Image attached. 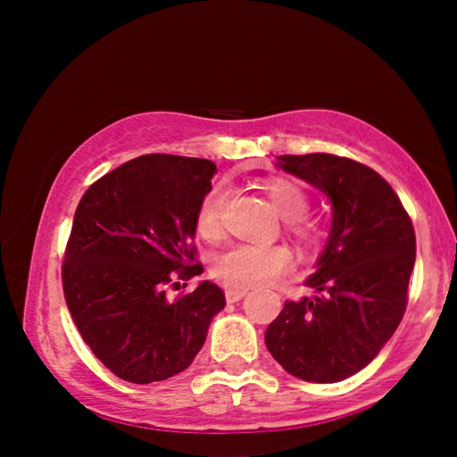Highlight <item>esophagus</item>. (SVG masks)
Masks as SVG:
<instances>
[{
  "instance_id": "34e87169",
  "label": "esophagus",
  "mask_w": 457,
  "mask_h": 457,
  "mask_svg": "<svg viewBox=\"0 0 457 457\" xmlns=\"http://www.w3.org/2000/svg\"><path fill=\"white\" fill-rule=\"evenodd\" d=\"M245 295H246L245 287H228V290H225V298H228V303H238Z\"/></svg>"
}]
</instances>
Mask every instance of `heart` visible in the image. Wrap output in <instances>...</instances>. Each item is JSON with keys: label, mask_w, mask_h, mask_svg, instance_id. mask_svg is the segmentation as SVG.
I'll use <instances>...</instances> for the list:
<instances>
[{"label": "heart", "mask_w": 457, "mask_h": 457, "mask_svg": "<svg viewBox=\"0 0 457 457\" xmlns=\"http://www.w3.org/2000/svg\"><path fill=\"white\" fill-rule=\"evenodd\" d=\"M272 208L287 221L290 232L303 246L316 245L318 232L312 223H307L305 214L309 211V197L296 182L286 178H272L264 185ZM228 202V191L223 187H214L202 199L197 211V234L206 240H214L221 236L223 229V208ZM290 251L283 246H232L229 251L219 255L212 264V275L228 287H255L269 283L277 275L290 269Z\"/></svg>", "instance_id": "1"}]
</instances>
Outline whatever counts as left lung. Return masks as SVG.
Returning <instances> with one entry per match:
<instances>
[{
    "label": "left lung",
    "mask_w": 457,
    "mask_h": 457,
    "mask_svg": "<svg viewBox=\"0 0 457 457\" xmlns=\"http://www.w3.org/2000/svg\"><path fill=\"white\" fill-rule=\"evenodd\" d=\"M277 167L330 199L333 221L316 272V296L286 301L264 342L287 374L339 382L376 359L400 327L414 269V229L389 182L344 156L283 154Z\"/></svg>",
    "instance_id": "left-lung-1"
}]
</instances>
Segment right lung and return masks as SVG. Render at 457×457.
Instances as JSON below:
<instances>
[{
  "label": "right lung",
  "instance_id": "right-lung-1",
  "mask_svg": "<svg viewBox=\"0 0 457 457\" xmlns=\"http://www.w3.org/2000/svg\"><path fill=\"white\" fill-rule=\"evenodd\" d=\"M217 165L145 154L98 178L79 202L62 283L83 342L118 378L148 385L185 371L225 295L212 281L174 301L165 287L202 275L195 219Z\"/></svg>",
  "mask_w": 457,
  "mask_h": 457
}]
</instances>
